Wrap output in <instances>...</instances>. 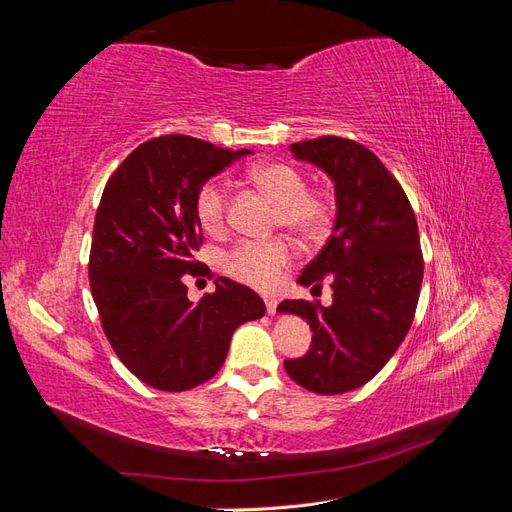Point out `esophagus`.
<instances>
[{
  "mask_svg": "<svg viewBox=\"0 0 512 512\" xmlns=\"http://www.w3.org/2000/svg\"><path fill=\"white\" fill-rule=\"evenodd\" d=\"M265 305H267V312H269L271 316L277 312V299H273V297H267V299H265Z\"/></svg>",
  "mask_w": 512,
  "mask_h": 512,
  "instance_id": "obj_1",
  "label": "esophagus"
}]
</instances>
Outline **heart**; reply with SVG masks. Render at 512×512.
Segmentation results:
<instances>
[{"label": "heart", "mask_w": 512, "mask_h": 512, "mask_svg": "<svg viewBox=\"0 0 512 512\" xmlns=\"http://www.w3.org/2000/svg\"><path fill=\"white\" fill-rule=\"evenodd\" d=\"M252 181L277 200L275 226L288 228L305 241H316L331 224V203L322 194L309 192L303 170L290 162H265L252 168ZM198 224L211 235L222 232L228 222V190L220 179H209L194 196ZM294 256L286 239L241 241L226 256V271L239 282L254 288H273L280 282L284 267Z\"/></svg>", "instance_id": "heart-1"}]
</instances>
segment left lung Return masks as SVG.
Masks as SVG:
<instances>
[{
    "label": "left lung",
    "instance_id": "1",
    "mask_svg": "<svg viewBox=\"0 0 512 512\" xmlns=\"http://www.w3.org/2000/svg\"><path fill=\"white\" fill-rule=\"evenodd\" d=\"M335 185V226L320 254L299 275L320 288L329 277L333 303L282 301L277 312L307 320L312 346L288 359V376L318 395L359 389L389 363L414 320L423 284L418 226L406 192L361 143L339 136L290 145Z\"/></svg>",
    "mask_w": 512,
    "mask_h": 512
}]
</instances>
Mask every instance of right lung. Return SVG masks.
<instances>
[{
  "label": "right lung",
  "mask_w": 512,
  "mask_h": 512,
  "mask_svg": "<svg viewBox=\"0 0 512 512\" xmlns=\"http://www.w3.org/2000/svg\"><path fill=\"white\" fill-rule=\"evenodd\" d=\"M250 149L166 134L136 147L108 179L94 222L89 284L102 329L132 374L158 391H188L218 374L230 337L265 316L243 284L218 277L215 292L188 299V277L209 275L194 213L200 185Z\"/></svg>",
  "instance_id": "obj_1"
}]
</instances>
